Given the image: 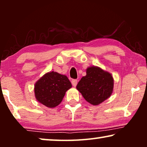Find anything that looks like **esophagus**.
<instances>
[{
  "label": "esophagus",
  "instance_id": "34e87169",
  "mask_svg": "<svg viewBox=\"0 0 147 147\" xmlns=\"http://www.w3.org/2000/svg\"><path fill=\"white\" fill-rule=\"evenodd\" d=\"M71 84H72V86H73L74 87H76V86H77L78 80H71Z\"/></svg>",
  "mask_w": 147,
  "mask_h": 147
}]
</instances>
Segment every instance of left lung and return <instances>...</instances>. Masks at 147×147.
<instances>
[{
  "instance_id": "obj_1",
  "label": "left lung",
  "mask_w": 147,
  "mask_h": 147,
  "mask_svg": "<svg viewBox=\"0 0 147 147\" xmlns=\"http://www.w3.org/2000/svg\"><path fill=\"white\" fill-rule=\"evenodd\" d=\"M76 88L86 101L99 105L112 95L114 79L112 74L97 66L88 67L86 76L78 82Z\"/></svg>"
}]
</instances>
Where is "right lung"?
Returning a JSON list of instances; mask_svg holds the SVG:
<instances>
[{"instance_id": "obj_1", "label": "right lung", "mask_w": 147, "mask_h": 147, "mask_svg": "<svg viewBox=\"0 0 147 147\" xmlns=\"http://www.w3.org/2000/svg\"><path fill=\"white\" fill-rule=\"evenodd\" d=\"M71 84L65 75L55 71L46 73L36 82L35 96L39 103L48 108H55L61 103Z\"/></svg>"}]
</instances>
